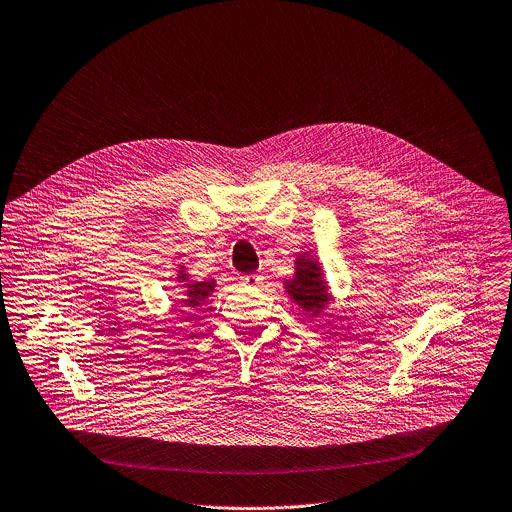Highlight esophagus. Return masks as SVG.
I'll return each instance as SVG.
<instances>
[{"instance_id":"1","label":"esophagus","mask_w":512,"mask_h":512,"mask_svg":"<svg viewBox=\"0 0 512 512\" xmlns=\"http://www.w3.org/2000/svg\"><path fill=\"white\" fill-rule=\"evenodd\" d=\"M261 283H263V277L259 273H251V275L241 277V285L243 287H259Z\"/></svg>"}]
</instances>
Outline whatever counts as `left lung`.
I'll use <instances>...</instances> for the list:
<instances>
[{
	"label": "left lung",
	"mask_w": 512,
	"mask_h": 512,
	"mask_svg": "<svg viewBox=\"0 0 512 512\" xmlns=\"http://www.w3.org/2000/svg\"><path fill=\"white\" fill-rule=\"evenodd\" d=\"M283 289L293 305L303 308L308 316H320L334 301L322 263L310 251L295 259V277L283 281Z\"/></svg>",
	"instance_id": "left-lung-1"
}]
</instances>
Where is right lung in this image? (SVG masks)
Returning a JSON list of instances; mask_svg holds the SVG:
<instances>
[{
  "label": "right lung",
  "instance_id": "right-lung-1",
  "mask_svg": "<svg viewBox=\"0 0 512 512\" xmlns=\"http://www.w3.org/2000/svg\"><path fill=\"white\" fill-rule=\"evenodd\" d=\"M176 281L184 289V299L180 303L184 305V308H190V310L204 305L217 287L215 279H192L186 271V265H180L176 269Z\"/></svg>",
  "mask_w": 512,
  "mask_h": 512
}]
</instances>
